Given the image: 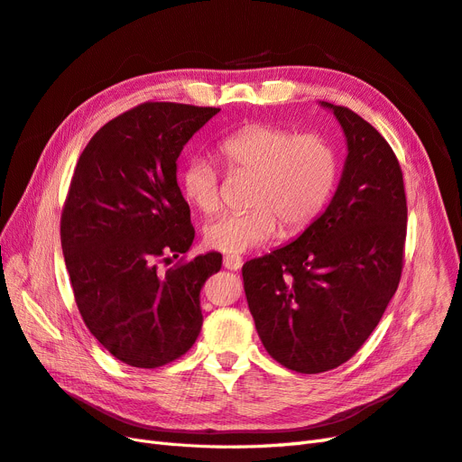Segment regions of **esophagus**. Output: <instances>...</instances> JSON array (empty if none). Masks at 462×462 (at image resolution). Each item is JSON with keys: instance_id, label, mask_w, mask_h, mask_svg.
I'll return each mask as SVG.
<instances>
[{"instance_id": "34e87169", "label": "esophagus", "mask_w": 462, "mask_h": 462, "mask_svg": "<svg viewBox=\"0 0 462 462\" xmlns=\"http://www.w3.org/2000/svg\"><path fill=\"white\" fill-rule=\"evenodd\" d=\"M222 263H224V267H226L228 271H238L244 265L242 257H238V255H226Z\"/></svg>"}]
</instances>
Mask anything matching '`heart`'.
I'll use <instances>...</instances> for the list:
<instances>
[{"label": "heart", "mask_w": 462, "mask_h": 462, "mask_svg": "<svg viewBox=\"0 0 462 462\" xmlns=\"http://www.w3.org/2000/svg\"><path fill=\"white\" fill-rule=\"evenodd\" d=\"M218 154L230 170L257 174L254 208L224 213L205 226V242L224 254H245L281 232L300 230L321 213L333 193L338 161L321 135H294L279 125L252 124L224 137ZM180 191L189 205L208 215L220 205L218 174L205 156L181 166Z\"/></svg>", "instance_id": "1"}]
</instances>
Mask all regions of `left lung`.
<instances>
[{"instance_id": "obj_1", "label": "left lung", "mask_w": 462, "mask_h": 462, "mask_svg": "<svg viewBox=\"0 0 462 462\" xmlns=\"http://www.w3.org/2000/svg\"><path fill=\"white\" fill-rule=\"evenodd\" d=\"M319 106L346 139L337 191L296 240L242 269L263 346L298 374L328 372L358 352L397 292L406 238L402 172L389 143L352 110Z\"/></svg>"}]
</instances>
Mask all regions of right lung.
<instances>
[{"label":"right lung","mask_w":462,"mask_h":462,"mask_svg":"<svg viewBox=\"0 0 462 462\" xmlns=\"http://www.w3.org/2000/svg\"><path fill=\"white\" fill-rule=\"evenodd\" d=\"M220 108L147 102L100 127L79 156L61 215V249L88 331L117 360L161 367L201 333L208 252L161 271L195 238L178 156Z\"/></svg>","instance_id":"obj_1"}]
</instances>
